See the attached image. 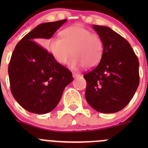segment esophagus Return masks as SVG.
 <instances>
[{"instance_id": "obj_1", "label": "esophagus", "mask_w": 148, "mask_h": 148, "mask_svg": "<svg viewBox=\"0 0 148 148\" xmlns=\"http://www.w3.org/2000/svg\"><path fill=\"white\" fill-rule=\"evenodd\" d=\"M79 76L80 74H78V73H75V72L73 73V77H74V78H77V77H79Z\"/></svg>"}]
</instances>
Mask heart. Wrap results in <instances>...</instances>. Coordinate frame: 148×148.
Here are the masks:
<instances>
[{
  "instance_id": "b5f03b06",
  "label": "heart",
  "mask_w": 148,
  "mask_h": 148,
  "mask_svg": "<svg viewBox=\"0 0 148 148\" xmlns=\"http://www.w3.org/2000/svg\"><path fill=\"white\" fill-rule=\"evenodd\" d=\"M59 38L47 41L46 49L53 59L61 64H66L71 55V68L84 66L92 69L96 66L102 57L104 45L99 35L80 26H73L60 32Z\"/></svg>"
}]
</instances>
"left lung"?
Listing matches in <instances>:
<instances>
[{
  "label": "left lung",
  "mask_w": 148,
  "mask_h": 148,
  "mask_svg": "<svg viewBox=\"0 0 148 148\" xmlns=\"http://www.w3.org/2000/svg\"><path fill=\"white\" fill-rule=\"evenodd\" d=\"M103 41L102 57L97 66L84 75L85 98L102 113H114L126 107L140 82L138 56L127 41L107 26L94 25Z\"/></svg>",
  "instance_id": "left-lung-1"
}]
</instances>
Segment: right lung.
I'll return each instance as SVG.
<instances>
[{
    "instance_id": "1",
    "label": "right lung",
    "mask_w": 148,
    "mask_h": 148,
    "mask_svg": "<svg viewBox=\"0 0 148 148\" xmlns=\"http://www.w3.org/2000/svg\"><path fill=\"white\" fill-rule=\"evenodd\" d=\"M66 21L37 26L18 43L12 53L8 65L10 91L17 102L30 112L43 114L52 111L64 89L74 79L71 71L34 41L51 38Z\"/></svg>"
}]
</instances>
